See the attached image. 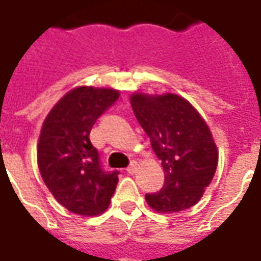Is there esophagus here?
Returning a JSON list of instances; mask_svg holds the SVG:
<instances>
[{
  "mask_svg": "<svg viewBox=\"0 0 261 261\" xmlns=\"http://www.w3.org/2000/svg\"><path fill=\"white\" fill-rule=\"evenodd\" d=\"M136 169H137V162L136 161H133L130 165H128V168H127V173H130V175H133V173H136Z\"/></svg>",
  "mask_w": 261,
  "mask_h": 261,
  "instance_id": "1",
  "label": "esophagus"
}]
</instances>
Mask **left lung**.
<instances>
[{
	"mask_svg": "<svg viewBox=\"0 0 261 261\" xmlns=\"http://www.w3.org/2000/svg\"><path fill=\"white\" fill-rule=\"evenodd\" d=\"M130 102L165 172L162 189L145 194L149 207L158 213H177L193 207L211 183L218 165V152L208 125L186 99L173 93H136Z\"/></svg>",
	"mask_w": 261,
	"mask_h": 261,
	"instance_id": "8db88e82",
	"label": "left lung"
}]
</instances>
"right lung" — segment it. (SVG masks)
<instances>
[{
	"mask_svg": "<svg viewBox=\"0 0 261 261\" xmlns=\"http://www.w3.org/2000/svg\"><path fill=\"white\" fill-rule=\"evenodd\" d=\"M119 95L114 89L75 88L43 123L37 145L40 175L56 200L71 213L99 215L113 197L120 172L105 169L89 133Z\"/></svg>",
	"mask_w": 261,
	"mask_h": 261,
	"instance_id": "right-lung-1",
	"label": "right lung"
}]
</instances>
